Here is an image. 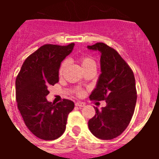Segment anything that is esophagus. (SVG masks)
<instances>
[{"label":"esophagus","instance_id":"1","mask_svg":"<svg viewBox=\"0 0 159 159\" xmlns=\"http://www.w3.org/2000/svg\"><path fill=\"white\" fill-rule=\"evenodd\" d=\"M75 106L77 107H83L85 106V103L82 102H75Z\"/></svg>","mask_w":159,"mask_h":159}]
</instances>
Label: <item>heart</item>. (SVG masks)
Here are the masks:
<instances>
[{
	"label": "heart",
	"mask_w": 159,
	"mask_h": 159,
	"mask_svg": "<svg viewBox=\"0 0 159 159\" xmlns=\"http://www.w3.org/2000/svg\"><path fill=\"white\" fill-rule=\"evenodd\" d=\"M80 62L81 66H82L83 69H86L88 67H92V66H95V60H93L92 58L89 57H86V56H84V57H81L80 58ZM67 60H64L60 64V69H59V75H64V71H65L66 68H67ZM77 95H82L84 94V91L82 89H77L76 92H75Z\"/></svg>",
	"instance_id": "b5f03b06"
}]
</instances>
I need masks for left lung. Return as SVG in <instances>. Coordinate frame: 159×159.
<instances>
[{
  "mask_svg": "<svg viewBox=\"0 0 159 159\" xmlns=\"http://www.w3.org/2000/svg\"><path fill=\"white\" fill-rule=\"evenodd\" d=\"M101 52V73L91 100H106L107 106L89 119L88 127L95 137L108 140L118 137L130 123L135 108L137 91L134 73L116 49L99 42L88 46Z\"/></svg>",
  "mask_w": 159,
  "mask_h": 159,
  "instance_id": "left-lung-1",
  "label": "left lung"
}]
</instances>
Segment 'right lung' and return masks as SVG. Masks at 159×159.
I'll return each instance as SVG.
<instances>
[{"label":"right lung","instance_id":"right-lung-1","mask_svg":"<svg viewBox=\"0 0 159 159\" xmlns=\"http://www.w3.org/2000/svg\"><path fill=\"white\" fill-rule=\"evenodd\" d=\"M74 43L65 46L47 43L26 58L16 79L18 110L26 127L40 139L54 140L64 134L67 116L74 102L64 99L48 102V88L59 82L60 63L72 51Z\"/></svg>","mask_w":159,"mask_h":159}]
</instances>
